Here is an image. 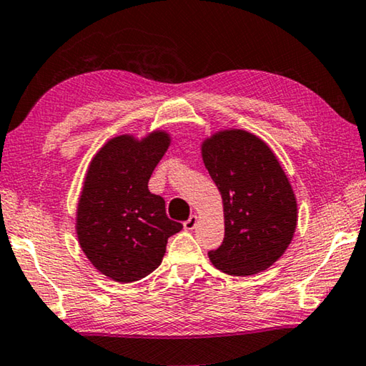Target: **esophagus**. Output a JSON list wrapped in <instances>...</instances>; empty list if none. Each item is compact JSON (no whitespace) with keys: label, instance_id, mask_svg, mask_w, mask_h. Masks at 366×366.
Here are the masks:
<instances>
[{"label":"esophagus","instance_id":"esophagus-1","mask_svg":"<svg viewBox=\"0 0 366 366\" xmlns=\"http://www.w3.org/2000/svg\"><path fill=\"white\" fill-rule=\"evenodd\" d=\"M196 224H198V216L193 214V216H189L188 221L183 222V227L187 230H193L196 227Z\"/></svg>","mask_w":366,"mask_h":366}]
</instances>
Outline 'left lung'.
<instances>
[{
  "instance_id": "obj_1",
  "label": "left lung",
  "mask_w": 366,
  "mask_h": 366,
  "mask_svg": "<svg viewBox=\"0 0 366 366\" xmlns=\"http://www.w3.org/2000/svg\"><path fill=\"white\" fill-rule=\"evenodd\" d=\"M201 155L224 206V240L209 260L234 277L263 272L288 249L297 222L295 191L277 155L242 129L204 139Z\"/></svg>"
}]
</instances>
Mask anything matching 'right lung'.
<instances>
[{
  "label": "right lung",
  "mask_w": 366,
  "mask_h": 366,
  "mask_svg": "<svg viewBox=\"0 0 366 366\" xmlns=\"http://www.w3.org/2000/svg\"><path fill=\"white\" fill-rule=\"evenodd\" d=\"M170 134L112 137L89 162L76 207V237L92 265L117 283L145 278L160 265L167 240L183 226L167 217L165 201L149 191Z\"/></svg>",
  "instance_id": "right-lung-1"
}]
</instances>
